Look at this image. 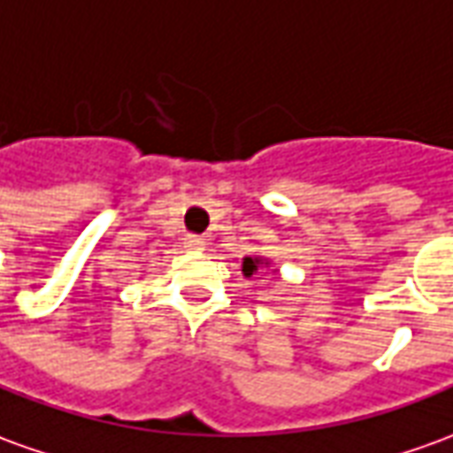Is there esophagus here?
I'll use <instances>...</instances> for the list:
<instances>
[{
    "instance_id": "1",
    "label": "esophagus",
    "mask_w": 453,
    "mask_h": 453,
    "mask_svg": "<svg viewBox=\"0 0 453 453\" xmlns=\"http://www.w3.org/2000/svg\"><path fill=\"white\" fill-rule=\"evenodd\" d=\"M185 246L189 251H199V249H204V239L202 236H195V234H189L185 239Z\"/></svg>"
}]
</instances>
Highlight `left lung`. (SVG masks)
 <instances>
[{
    "label": "left lung",
    "mask_w": 453,
    "mask_h": 453,
    "mask_svg": "<svg viewBox=\"0 0 453 453\" xmlns=\"http://www.w3.org/2000/svg\"><path fill=\"white\" fill-rule=\"evenodd\" d=\"M258 266V258H244V276H251Z\"/></svg>",
    "instance_id": "obj_1"
}]
</instances>
